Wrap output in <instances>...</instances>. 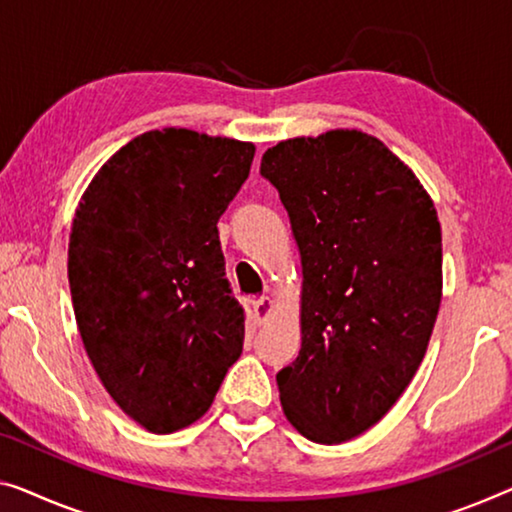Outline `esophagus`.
I'll list each match as a JSON object with an SVG mask.
<instances>
[{
	"label": "esophagus",
	"mask_w": 512,
	"mask_h": 512,
	"mask_svg": "<svg viewBox=\"0 0 512 512\" xmlns=\"http://www.w3.org/2000/svg\"><path fill=\"white\" fill-rule=\"evenodd\" d=\"M271 310H273V301L269 299V296H259V299L253 301V315L259 324L269 319Z\"/></svg>",
	"instance_id": "obj_1"
}]
</instances>
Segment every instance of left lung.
Wrapping results in <instances>:
<instances>
[{
  "label": "left lung",
  "instance_id": "1",
  "mask_svg": "<svg viewBox=\"0 0 512 512\" xmlns=\"http://www.w3.org/2000/svg\"><path fill=\"white\" fill-rule=\"evenodd\" d=\"M301 253V352L280 404L305 439L342 444L414 379L441 305V225L421 181L368 133L292 137L259 167Z\"/></svg>",
  "mask_w": 512,
  "mask_h": 512
}]
</instances>
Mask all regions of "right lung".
Listing matches in <instances>:
<instances>
[{"label": "right lung", "mask_w": 512, "mask_h": 512, "mask_svg": "<svg viewBox=\"0 0 512 512\" xmlns=\"http://www.w3.org/2000/svg\"><path fill=\"white\" fill-rule=\"evenodd\" d=\"M253 156V142L188 128L142 133L75 211L68 282L80 338L105 391L154 434L207 414L241 356L246 326L218 218Z\"/></svg>", "instance_id": "right-lung-1"}]
</instances>
